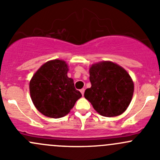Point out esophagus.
Here are the masks:
<instances>
[{
    "label": "esophagus",
    "instance_id": "1",
    "mask_svg": "<svg viewBox=\"0 0 160 160\" xmlns=\"http://www.w3.org/2000/svg\"><path fill=\"white\" fill-rule=\"evenodd\" d=\"M84 91H85L84 88H82V89L80 90V92H81V93H82V95H83V94H84Z\"/></svg>",
    "mask_w": 160,
    "mask_h": 160
}]
</instances>
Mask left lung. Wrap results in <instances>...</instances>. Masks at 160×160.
<instances>
[{
	"label": "left lung",
	"mask_w": 160,
	"mask_h": 160,
	"mask_svg": "<svg viewBox=\"0 0 160 160\" xmlns=\"http://www.w3.org/2000/svg\"><path fill=\"white\" fill-rule=\"evenodd\" d=\"M89 72L91 88L85 90L84 98L101 115L122 114L128 108L134 92V83L128 72L110 61L93 64Z\"/></svg>",
	"instance_id": "left-lung-1"
}]
</instances>
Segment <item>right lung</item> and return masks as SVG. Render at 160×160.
I'll return each instance as SVG.
<instances>
[{"mask_svg": "<svg viewBox=\"0 0 160 160\" xmlns=\"http://www.w3.org/2000/svg\"><path fill=\"white\" fill-rule=\"evenodd\" d=\"M68 65L63 60L46 62L36 71L29 83L34 105L43 115L59 118L67 115L82 97L73 80L67 77Z\"/></svg>", "mask_w": 160, "mask_h": 160, "instance_id": "add662e5", "label": "right lung"}]
</instances>
